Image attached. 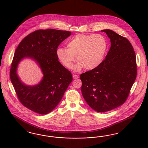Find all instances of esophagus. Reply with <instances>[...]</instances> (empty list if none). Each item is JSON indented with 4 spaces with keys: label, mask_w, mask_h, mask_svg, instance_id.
I'll list each match as a JSON object with an SVG mask.
<instances>
[{
    "label": "esophagus",
    "mask_w": 148,
    "mask_h": 148,
    "mask_svg": "<svg viewBox=\"0 0 148 148\" xmlns=\"http://www.w3.org/2000/svg\"><path fill=\"white\" fill-rule=\"evenodd\" d=\"M73 77L74 79H77V78H79V76L77 75H75V74H73Z\"/></svg>",
    "instance_id": "esophagus-1"
}]
</instances>
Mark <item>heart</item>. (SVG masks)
I'll return each instance as SVG.
<instances>
[{"mask_svg": "<svg viewBox=\"0 0 148 148\" xmlns=\"http://www.w3.org/2000/svg\"><path fill=\"white\" fill-rule=\"evenodd\" d=\"M66 46L68 49L59 47L56 50V57L59 62L71 69L77 57V71L84 68L90 71L103 63L108 44L106 38L101 34H79L67 42Z\"/></svg>", "mask_w": 148, "mask_h": 148, "instance_id": "1", "label": "heart"}]
</instances>
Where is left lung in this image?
<instances>
[{"instance_id": "1", "label": "left lung", "mask_w": 148, "mask_h": 148, "mask_svg": "<svg viewBox=\"0 0 148 148\" xmlns=\"http://www.w3.org/2000/svg\"><path fill=\"white\" fill-rule=\"evenodd\" d=\"M111 47L97 68L80 74L82 92L87 104L99 113L112 110L127 100L137 75L136 56L126 38L105 29Z\"/></svg>"}]
</instances>
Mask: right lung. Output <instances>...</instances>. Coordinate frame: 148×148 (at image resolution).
<instances>
[{
    "label": "right lung",
    "instance_id": "1",
    "mask_svg": "<svg viewBox=\"0 0 148 148\" xmlns=\"http://www.w3.org/2000/svg\"><path fill=\"white\" fill-rule=\"evenodd\" d=\"M71 32L53 29H39L25 36L15 50L10 77L16 96L23 106L42 115L50 113L60 101L73 77L59 62L56 51ZM33 58L40 65L44 76L39 84H23L16 74L17 64L24 57Z\"/></svg>",
    "mask_w": 148,
    "mask_h": 148
}]
</instances>
